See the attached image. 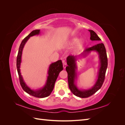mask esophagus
<instances>
[{
	"label": "esophagus",
	"mask_w": 125,
	"mask_h": 125,
	"mask_svg": "<svg viewBox=\"0 0 125 125\" xmlns=\"http://www.w3.org/2000/svg\"><path fill=\"white\" fill-rule=\"evenodd\" d=\"M62 62H63V68L64 69H65L66 68V67H67V63L64 61H62Z\"/></svg>",
	"instance_id": "esophagus-1"
}]
</instances>
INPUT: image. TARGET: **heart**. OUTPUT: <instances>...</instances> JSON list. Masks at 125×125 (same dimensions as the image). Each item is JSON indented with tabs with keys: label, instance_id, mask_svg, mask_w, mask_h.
<instances>
[{
	"label": "heart",
	"instance_id": "heart-1",
	"mask_svg": "<svg viewBox=\"0 0 125 125\" xmlns=\"http://www.w3.org/2000/svg\"><path fill=\"white\" fill-rule=\"evenodd\" d=\"M77 42V45H76V48L77 49H80L81 47H82V46L84 44V41H83V40L81 39L79 40V38H78L77 37H73V38L72 39L70 40L69 43L70 45H73L76 43Z\"/></svg>",
	"mask_w": 125,
	"mask_h": 125
}]
</instances>
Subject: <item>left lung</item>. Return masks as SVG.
I'll list each match as a JSON object with an SVG mask.
<instances>
[{"label":"left lung","instance_id":"obj_1","mask_svg":"<svg viewBox=\"0 0 125 125\" xmlns=\"http://www.w3.org/2000/svg\"><path fill=\"white\" fill-rule=\"evenodd\" d=\"M89 31L90 32L91 40L97 41L98 42L101 40L96 33L93 30H89ZM92 51L97 52L99 55L100 66L99 71H98L97 78L95 83L91 88L88 90L79 89L75 84V81L77 78L76 72L77 65L75 62H76L77 58H78L77 57L69 56L67 58V63L68 66L66 67V69L68 73V81L69 88L71 92L74 95L79 97L86 98L93 95L101 88L105 79V73L107 69L108 63L106 51L104 44L99 43L92 47L85 49L79 57L80 56L85 57Z\"/></svg>","mask_w":125,"mask_h":125}]
</instances>
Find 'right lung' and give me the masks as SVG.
I'll return each mask as SVG.
<instances>
[{"mask_svg":"<svg viewBox=\"0 0 125 125\" xmlns=\"http://www.w3.org/2000/svg\"><path fill=\"white\" fill-rule=\"evenodd\" d=\"M40 33V30H35L32 31L29 34L25 37L22 41L19 49L18 54L17 58V68L18 73L19 77L20 84L22 89L25 92L30 95L38 98H44L48 96L53 90L54 85L56 79L57 78L59 73L60 71L63 70L62 63L61 60H59L56 62L52 63L50 65L48 70V75L46 83L42 88L37 89L36 90H32L26 85L24 81L20 72V65L21 63L22 54L23 49L26 42L28 41L30 37L34 35H39Z\"/></svg>","mask_w":125,"mask_h":125,"instance_id":"1","label":"right lung"}]
</instances>
